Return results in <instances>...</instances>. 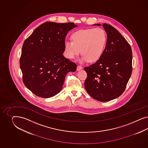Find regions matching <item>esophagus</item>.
I'll list each match as a JSON object with an SVG mask.
<instances>
[{
	"instance_id": "1",
	"label": "esophagus",
	"mask_w": 148,
	"mask_h": 148,
	"mask_svg": "<svg viewBox=\"0 0 148 148\" xmlns=\"http://www.w3.org/2000/svg\"><path fill=\"white\" fill-rule=\"evenodd\" d=\"M83 67L82 66H81L80 65H77V71H80V69H82Z\"/></svg>"
}]
</instances>
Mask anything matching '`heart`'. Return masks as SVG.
<instances>
[{
  "label": "heart",
  "mask_w": 148,
  "mask_h": 148,
  "mask_svg": "<svg viewBox=\"0 0 148 148\" xmlns=\"http://www.w3.org/2000/svg\"><path fill=\"white\" fill-rule=\"evenodd\" d=\"M72 40L64 43V53L67 58L74 59L80 53L82 56L80 62H94L103 54L108 37L101 28L81 29L71 35Z\"/></svg>",
  "instance_id": "heart-1"
}]
</instances>
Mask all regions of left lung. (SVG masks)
<instances>
[{
	"label": "left lung",
	"mask_w": 148,
	"mask_h": 148,
	"mask_svg": "<svg viewBox=\"0 0 148 148\" xmlns=\"http://www.w3.org/2000/svg\"><path fill=\"white\" fill-rule=\"evenodd\" d=\"M103 26L108 35L103 54L84 69L87 74V92L93 98L105 102L119 97L125 90L132 71V53L129 43L116 29L106 23Z\"/></svg>",
	"instance_id": "left-lung-1"
}]
</instances>
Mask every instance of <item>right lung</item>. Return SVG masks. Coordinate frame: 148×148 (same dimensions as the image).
Returning <instances> with one entry per match:
<instances>
[{
    "instance_id": "add662e5",
    "label": "right lung",
    "mask_w": 148,
    "mask_h": 148,
    "mask_svg": "<svg viewBox=\"0 0 148 148\" xmlns=\"http://www.w3.org/2000/svg\"><path fill=\"white\" fill-rule=\"evenodd\" d=\"M76 27L73 23H44L24 41L19 60L23 82L37 96L48 98L58 94L66 74L76 71V63L63 53L66 35Z\"/></svg>"
}]
</instances>
